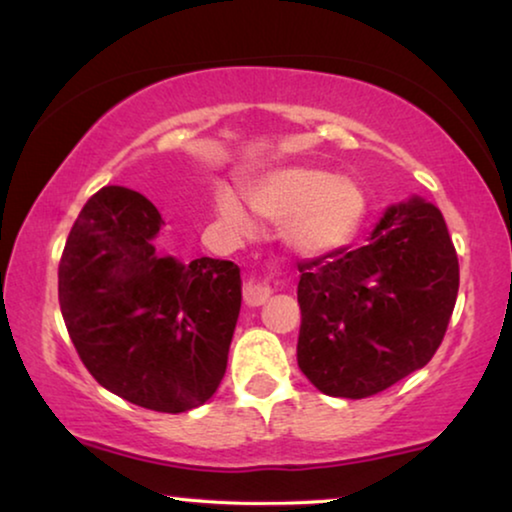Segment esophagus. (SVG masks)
<instances>
[{
  "instance_id": "obj_1",
  "label": "esophagus",
  "mask_w": 512,
  "mask_h": 512,
  "mask_svg": "<svg viewBox=\"0 0 512 512\" xmlns=\"http://www.w3.org/2000/svg\"><path fill=\"white\" fill-rule=\"evenodd\" d=\"M272 296V289L263 282H247L244 284V303L249 307H261L265 300Z\"/></svg>"
}]
</instances>
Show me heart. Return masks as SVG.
Returning a JSON list of instances; mask_svg holds the SVG:
<instances>
[{"label":"heart","instance_id":"heart-1","mask_svg":"<svg viewBox=\"0 0 512 512\" xmlns=\"http://www.w3.org/2000/svg\"><path fill=\"white\" fill-rule=\"evenodd\" d=\"M251 209L279 223L282 244L296 258L321 261L347 249L368 221L366 186L352 174H333L317 165H282L247 184ZM216 216L233 235H249L251 219L228 188L214 200Z\"/></svg>","mask_w":512,"mask_h":512}]
</instances>
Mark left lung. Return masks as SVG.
Segmentation results:
<instances>
[{
    "mask_svg": "<svg viewBox=\"0 0 512 512\" xmlns=\"http://www.w3.org/2000/svg\"><path fill=\"white\" fill-rule=\"evenodd\" d=\"M298 270V366L326 396L366 398L424 368L457 303V251L419 195L384 209L359 249Z\"/></svg>",
    "mask_w": 512,
    "mask_h": 512,
    "instance_id": "8db88e82",
    "label": "left lung"
}]
</instances>
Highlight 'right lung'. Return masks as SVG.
<instances>
[{"mask_svg": "<svg viewBox=\"0 0 512 512\" xmlns=\"http://www.w3.org/2000/svg\"><path fill=\"white\" fill-rule=\"evenodd\" d=\"M163 226L144 195L104 186L67 237L58 296L90 375L125 401L177 415L205 405L226 375L242 279L230 261L158 254Z\"/></svg>", "mask_w": 512, "mask_h": 512, "instance_id": "add662e5", "label": "right lung"}]
</instances>
